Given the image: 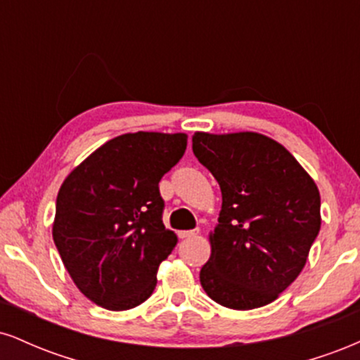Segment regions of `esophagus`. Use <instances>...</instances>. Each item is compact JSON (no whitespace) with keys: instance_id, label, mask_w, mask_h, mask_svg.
<instances>
[{"instance_id":"obj_1","label":"esophagus","mask_w":360,"mask_h":360,"mask_svg":"<svg viewBox=\"0 0 360 360\" xmlns=\"http://www.w3.org/2000/svg\"><path fill=\"white\" fill-rule=\"evenodd\" d=\"M198 235V230H184V232H179V238H189Z\"/></svg>"}]
</instances>
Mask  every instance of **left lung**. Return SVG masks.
<instances>
[{
  "mask_svg": "<svg viewBox=\"0 0 360 360\" xmlns=\"http://www.w3.org/2000/svg\"><path fill=\"white\" fill-rule=\"evenodd\" d=\"M193 152L221 189L201 286L221 307H266L298 278L320 232L315 181L281 143L255 131H196Z\"/></svg>",
  "mask_w": 360,
  "mask_h": 360,
  "instance_id": "left-lung-1",
  "label": "left lung"
}]
</instances>
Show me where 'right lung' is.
I'll return each mask as SVG.
<instances>
[{"instance_id":"add662e5","label":"right lung","mask_w":360,"mask_h":360,"mask_svg":"<svg viewBox=\"0 0 360 360\" xmlns=\"http://www.w3.org/2000/svg\"><path fill=\"white\" fill-rule=\"evenodd\" d=\"M186 134L137 131L108 140L62 183L52 237L74 284L111 311L154 292L177 237L162 223L159 181L184 155Z\"/></svg>"}]
</instances>
